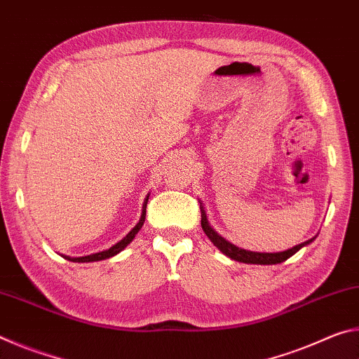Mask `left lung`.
<instances>
[{
  "instance_id": "1",
  "label": "left lung",
  "mask_w": 359,
  "mask_h": 359,
  "mask_svg": "<svg viewBox=\"0 0 359 359\" xmlns=\"http://www.w3.org/2000/svg\"><path fill=\"white\" fill-rule=\"evenodd\" d=\"M201 226L205 236L210 239L212 244H214L218 250H220L223 255H226L228 258L239 261V263H245V264H278L283 263L285 259H288L290 257H293L296 252H299L302 247H306L311 244V242L315 241V238L309 239L306 242H302L299 245H294L293 248H288L285 252H276V253H266V252H250V250H244V248L236 247L234 244H231L224 238H222L217 231L210 226L208 214H205V209L201 203Z\"/></svg>"
}]
</instances>
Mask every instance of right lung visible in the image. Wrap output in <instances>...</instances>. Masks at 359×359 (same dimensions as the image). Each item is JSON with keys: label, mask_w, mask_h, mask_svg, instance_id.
<instances>
[{"label": "right lung", "mask_w": 359, "mask_h": 359, "mask_svg": "<svg viewBox=\"0 0 359 359\" xmlns=\"http://www.w3.org/2000/svg\"><path fill=\"white\" fill-rule=\"evenodd\" d=\"M149 196L150 193L145 196L144 199V204H142V212H141V218H139V222L135 228H133L128 234L125 236L123 239H121L120 242H117V244L112 245L111 248H107V250H102V252H98V253H92V255H87V257H66V255H63V258H66L68 261H74V263H92V261H101V259H107V258H112L115 257V255L120 253L123 248L130 244V242L136 238V234L139 233V229L142 228V224L145 222V208H147V201H149Z\"/></svg>", "instance_id": "obj_1"}]
</instances>
